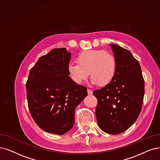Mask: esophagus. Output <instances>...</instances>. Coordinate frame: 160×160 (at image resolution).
<instances>
[{"label": "esophagus", "mask_w": 160, "mask_h": 160, "mask_svg": "<svg viewBox=\"0 0 160 160\" xmlns=\"http://www.w3.org/2000/svg\"><path fill=\"white\" fill-rule=\"evenodd\" d=\"M87 93L89 95H91L92 94V91L91 90V89H87Z\"/></svg>", "instance_id": "esophagus-1"}]
</instances>
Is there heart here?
Returning <instances> with one entry per match:
<instances>
[{
    "instance_id": "obj_1",
    "label": "heart",
    "mask_w": 160,
    "mask_h": 160,
    "mask_svg": "<svg viewBox=\"0 0 160 160\" xmlns=\"http://www.w3.org/2000/svg\"><path fill=\"white\" fill-rule=\"evenodd\" d=\"M76 60L77 63H69L68 72L69 78L77 84L82 83L90 74L92 83L104 87L110 84L116 76L117 60L110 52L85 50L78 55Z\"/></svg>"
}]
</instances>
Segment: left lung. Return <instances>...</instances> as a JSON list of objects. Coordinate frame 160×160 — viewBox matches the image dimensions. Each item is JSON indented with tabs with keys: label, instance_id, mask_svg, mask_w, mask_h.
<instances>
[{
	"label": "left lung",
	"instance_id": "1",
	"mask_svg": "<svg viewBox=\"0 0 160 160\" xmlns=\"http://www.w3.org/2000/svg\"><path fill=\"white\" fill-rule=\"evenodd\" d=\"M118 68L110 84L95 90L98 100L96 117L100 128L106 133L118 135L135 122L142 110L144 80L141 68L129 50L110 44Z\"/></svg>",
	"mask_w": 160,
	"mask_h": 160
}]
</instances>
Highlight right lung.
Listing matches in <instances>:
<instances>
[{
    "label": "right lung",
    "mask_w": 160,
    "mask_h": 160,
    "mask_svg": "<svg viewBox=\"0 0 160 160\" xmlns=\"http://www.w3.org/2000/svg\"><path fill=\"white\" fill-rule=\"evenodd\" d=\"M71 53L54 48L40 57L26 82L28 108L36 124L44 131L63 135L75 122V110L87 96L85 87L69 78Z\"/></svg>",
    "instance_id": "right-lung-1"
}]
</instances>
